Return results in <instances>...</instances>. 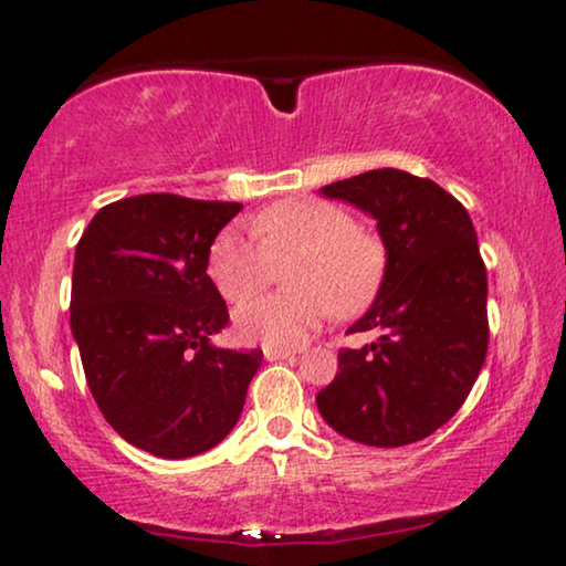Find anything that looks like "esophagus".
<instances>
[{
    "mask_svg": "<svg viewBox=\"0 0 566 566\" xmlns=\"http://www.w3.org/2000/svg\"><path fill=\"white\" fill-rule=\"evenodd\" d=\"M263 356H265V360H287V358H295V350H287V348H269V345H265Z\"/></svg>",
    "mask_w": 566,
    "mask_h": 566,
    "instance_id": "obj_1",
    "label": "esophagus"
}]
</instances>
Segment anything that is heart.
I'll return each mask as SVG.
<instances>
[{
    "mask_svg": "<svg viewBox=\"0 0 566 566\" xmlns=\"http://www.w3.org/2000/svg\"><path fill=\"white\" fill-rule=\"evenodd\" d=\"M253 237L223 229L210 244L208 276L223 301L243 303L291 263L293 290L244 304L234 329L244 343L297 348L322 326L326 313L353 316L374 301L385 274V253L356 229L343 208L324 200H284L255 216Z\"/></svg>",
    "mask_w": 566,
    "mask_h": 566,
    "instance_id": "obj_1",
    "label": "heart"
}]
</instances>
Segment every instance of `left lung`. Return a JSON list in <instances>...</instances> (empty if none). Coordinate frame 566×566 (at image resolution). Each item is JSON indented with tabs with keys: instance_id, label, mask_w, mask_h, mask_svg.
Here are the masks:
<instances>
[{
	"instance_id": "1",
	"label": "left lung",
	"mask_w": 566,
	"mask_h": 566,
	"mask_svg": "<svg viewBox=\"0 0 566 566\" xmlns=\"http://www.w3.org/2000/svg\"><path fill=\"white\" fill-rule=\"evenodd\" d=\"M377 221L387 250L377 301L350 332H377L339 350L337 377L316 395L343 438L377 448L424 440L459 411L485 364L488 271L467 208L398 168L322 187Z\"/></svg>"
}]
</instances>
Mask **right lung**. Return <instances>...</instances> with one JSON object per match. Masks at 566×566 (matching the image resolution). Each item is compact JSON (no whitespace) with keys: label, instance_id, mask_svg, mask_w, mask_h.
Wrapping results in <instances>:
<instances>
[{"label":"right lung","instance_id":"1","mask_svg":"<svg viewBox=\"0 0 566 566\" xmlns=\"http://www.w3.org/2000/svg\"><path fill=\"white\" fill-rule=\"evenodd\" d=\"M240 202L136 195L76 244L71 329L102 417L160 459L206 453L234 430L263 350L216 348L229 322L210 244Z\"/></svg>","mask_w":566,"mask_h":566}]
</instances>
